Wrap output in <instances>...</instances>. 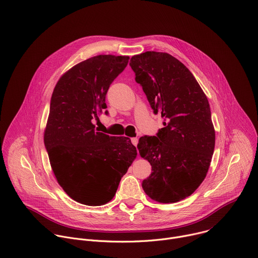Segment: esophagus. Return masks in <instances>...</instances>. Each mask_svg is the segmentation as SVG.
I'll use <instances>...</instances> for the list:
<instances>
[{"label":"esophagus","instance_id":"obj_1","mask_svg":"<svg viewBox=\"0 0 258 258\" xmlns=\"http://www.w3.org/2000/svg\"><path fill=\"white\" fill-rule=\"evenodd\" d=\"M131 142L133 143V145H137L138 144V138L137 137H133V138H131Z\"/></svg>","mask_w":258,"mask_h":258}]
</instances>
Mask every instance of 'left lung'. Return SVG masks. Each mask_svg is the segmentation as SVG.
I'll return each instance as SVG.
<instances>
[{
	"label": "left lung",
	"mask_w": 258,
	"mask_h": 258,
	"mask_svg": "<svg viewBox=\"0 0 258 258\" xmlns=\"http://www.w3.org/2000/svg\"><path fill=\"white\" fill-rule=\"evenodd\" d=\"M130 66L154 114L165 119L157 136H142L137 145L152 171L142 188L158 202H178L199 187L212 162L216 132L208 97L168 53L145 51L133 56Z\"/></svg>",
	"instance_id": "8db88e82"
}]
</instances>
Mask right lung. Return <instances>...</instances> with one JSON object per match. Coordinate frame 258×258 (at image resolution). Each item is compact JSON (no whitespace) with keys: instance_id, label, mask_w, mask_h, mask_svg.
Instances as JSON below:
<instances>
[{"instance_id":"right-lung-1","label":"right lung","mask_w":258,"mask_h":258,"mask_svg":"<svg viewBox=\"0 0 258 258\" xmlns=\"http://www.w3.org/2000/svg\"><path fill=\"white\" fill-rule=\"evenodd\" d=\"M128 62V56L89 58L64 73L51 94L43 134L51 170L69 197L89 207L113 199L137 156L130 139L97 132L92 123Z\"/></svg>"}]
</instances>
